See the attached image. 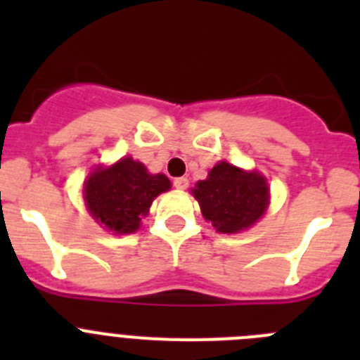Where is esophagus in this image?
Here are the masks:
<instances>
[{
	"label": "esophagus",
	"instance_id": "1",
	"mask_svg": "<svg viewBox=\"0 0 360 360\" xmlns=\"http://www.w3.org/2000/svg\"><path fill=\"white\" fill-rule=\"evenodd\" d=\"M173 186L176 187V189L184 191V189H187V186H189V180H187V178H184V176L174 178V180H173Z\"/></svg>",
	"mask_w": 360,
	"mask_h": 360
}]
</instances>
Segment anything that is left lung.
Wrapping results in <instances>:
<instances>
[{"label":"left lung","mask_w":360,"mask_h":360,"mask_svg":"<svg viewBox=\"0 0 360 360\" xmlns=\"http://www.w3.org/2000/svg\"><path fill=\"white\" fill-rule=\"evenodd\" d=\"M203 218L221 234H236L252 227L269 207V184L257 171H243L218 162L205 180L193 189Z\"/></svg>","instance_id":"obj_1"}]
</instances>
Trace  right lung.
I'll use <instances>...</instances> for the list:
<instances>
[{"mask_svg":"<svg viewBox=\"0 0 360 360\" xmlns=\"http://www.w3.org/2000/svg\"><path fill=\"white\" fill-rule=\"evenodd\" d=\"M165 174L148 173L142 162L124 157L110 167L91 171L84 182L86 207L98 225L115 234L139 231L153 200L169 191Z\"/></svg>","mask_w":360,"mask_h":360,"instance_id":"obj_1","label":"right lung"}]
</instances>
